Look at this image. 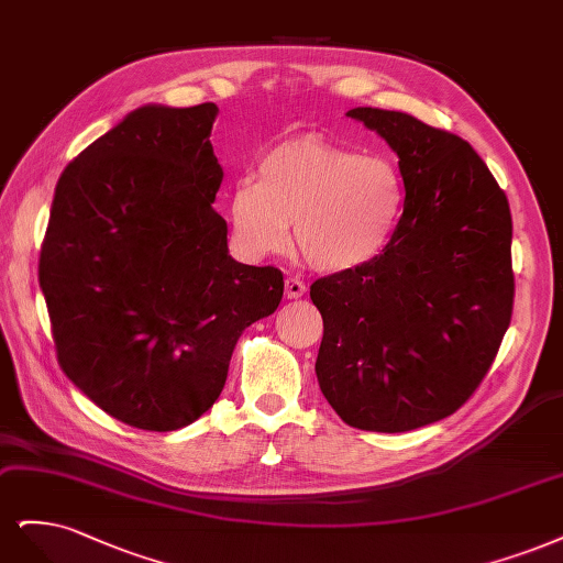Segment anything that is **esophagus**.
<instances>
[{
  "label": "esophagus",
  "mask_w": 563,
  "mask_h": 563,
  "mask_svg": "<svg viewBox=\"0 0 563 563\" xmlns=\"http://www.w3.org/2000/svg\"><path fill=\"white\" fill-rule=\"evenodd\" d=\"M306 295V285L299 278H285V297L299 299Z\"/></svg>",
  "instance_id": "1"
}]
</instances>
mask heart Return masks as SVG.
I'll return each instance as SVG.
<instances>
[{"instance_id":"heart-1","label":"heart","mask_w":563,"mask_h":563,"mask_svg":"<svg viewBox=\"0 0 563 563\" xmlns=\"http://www.w3.org/2000/svg\"><path fill=\"white\" fill-rule=\"evenodd\" d=\"M405 210V179L384 154H357L297 137L262 156L257 179L229 194L233 243L247 260L280 255L295 241L318 271L339 274L384 255Z\"/></svg>"}]
</instances>
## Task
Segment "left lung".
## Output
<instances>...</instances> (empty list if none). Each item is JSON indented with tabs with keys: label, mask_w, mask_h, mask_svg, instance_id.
<instances>
[{
	"label": "left lung",
	"mask_w": 563,
	"mask_h": 563,
	"mask_svg": "<svg viewBox=\"0 0 563 563\" xmlns=\"http://www.w3.org/2000/svg\"><path fill=\"white\" fill-rule=\"evenodd\" d=\"M346 117L400 158L405 210L384 255L311 285L316 374L343 423L405 432L463 407L494 365L515 301L512 214L463 137L376 107Z\"/></svg>",
	"instance_id": "left-lung-1"
}]
</instances>
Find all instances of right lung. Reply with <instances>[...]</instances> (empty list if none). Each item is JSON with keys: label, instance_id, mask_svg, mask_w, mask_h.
Instances as JSON below:
<instances>
[{"label": "right lung", "instance_id": "add662e5", "mask_svg": "<svg viewBox=\"0 0 563 563\" xmlns=\"http://www.w3.org/2000/svg\"><path fill=\"white\" fill-rule=\"evenodd\" d=\"M217 104L137 107L63 170L40 255L58 365L140 430L194 423L235 341L283 299L276 266L229 255L212 203Z\"/></svg>", "mask_w": 563, "mask_h": 563}]
</instances>
